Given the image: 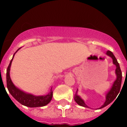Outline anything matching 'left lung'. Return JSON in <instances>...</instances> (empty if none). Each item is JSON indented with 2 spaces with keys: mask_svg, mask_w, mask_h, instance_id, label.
I'll list each match as a JSON object with an SVG mask.
<instances>
[{
  "mask_svg": "<svg viewBox=\"0 0 127 127\" xmlns=\"http://www.w3.org/2000/svg\"><path fill=\"white\" fill-rule=\"evenodd\" d=\"M106 55L112 58L113 64L115 65V66H116L115 74H116V79L113 82L111 87L110 88V89L105 94V98L104 103L101 105V107H100L98 108V109L103 108V107H105V106H107V105L111 104L116 98V96H117L118 94L120 92V91L121 85H122V71H121L120 67V65H119L118 62L117 60H116V58H115V57H114V55H113V53L111 51H107L106 52ZM74 100L76 102V103L78 105H81V106H83V107H89L88 105L85 104L84 100L77 94V90L74 95Z\"/></svg>",
  "mask_w": 127,
  "mask_h": 127,
  "instance_id": "left-lung-1",
  "label": "left lung"
}]
</instances>
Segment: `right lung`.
Returning a JSON list of instances; mask_svg holds the SVG:
<instances>
[{
    "mask_svg": "<svg viewBox=\"0 0 127 127\" xmlns=\"http://www.w3.org/2000/svg\"><path fill=\"white\" fill-rule=\"evenodd\" d=\"M20 48L17 51L14 53L13 58L11 59L9 63L7 69L6 73V81L7 87L9 90V92L11 95L15 98L18 102L22 105L29 107H37L45 106L47 104L50 102L53 97V91L52 88H51L50 92L46 95H40V96H35L32 94H27L24 92L23 91L21 90L18 88L15 85L13 84V81H11L10 77V69H11V63L13 62V58L15 55L16 53L17 52Z\"/></svg>",
    "mask_w": 127,
    "mask_h": 127,
    "instance_id": "obj_1",
    "label": "right lung"
}]
</instances>
